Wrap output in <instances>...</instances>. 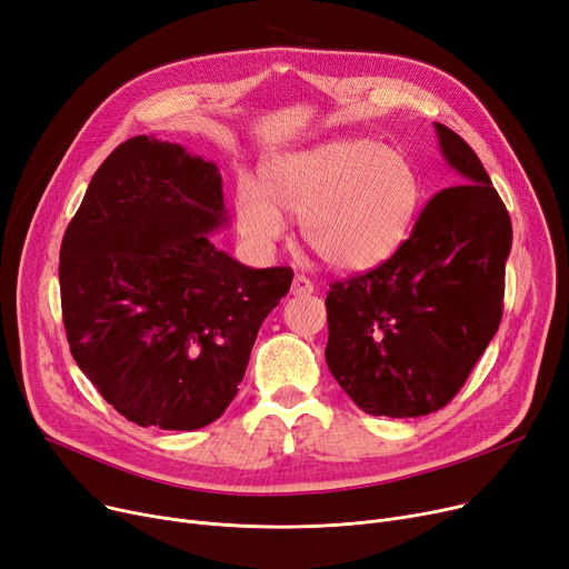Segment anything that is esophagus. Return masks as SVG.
Masks as SVG:
<instances>
[{"label":"esophagus","mask_w":569,"mask_h":569,"mask_svg":"<svg viewBox=\"0 0 569 569\" xmlns=\"http://www.w3.org/2000/svg\"><path fill=\"white\" fill-rule=\"evenodd\" d=\"M290 292L292 295H311L313 292V283L307 277H302V274H295Z\"/></svg>","instance_id":"esophagus-1"}]
</instances>
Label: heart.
I'll return each instance as SVG.
<instances>
[{"label": "heart", "mask_w": 569, "mask_h": 569, "mask_svg": "<svg viewBox=\"0 0 569 569\" xmlns=\"http://www.w3.org/2000/svg\"><path fill=\"white\" fill-rule=\"evenodd\" d=\"M262 186L242 179L234 221L247 242L267 251L302 214L307 247L337 272H367L410 237L422 207V179L399 149L371 138H332L292 149L262 168Z\"/></svg>", "instance_id": "heart-1"}]
</instances>
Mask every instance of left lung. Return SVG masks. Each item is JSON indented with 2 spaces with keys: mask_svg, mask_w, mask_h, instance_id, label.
<instances>
[{
  "mask_svg": "<svg viewBox=\"0 0 569 569\" xmlns=\"http://www.w3.org/2000/svg\"><path fill=\"white\" fill-rule=\"evenodd\" d=\"M459 187L436 193L406 244L327 292L325 360L369 415L420 417L450 403L493 339L512 221L470 144L433 124Z\"/></svg>",
  "mask_w": 569,
  "mask_h": 569,
  "instance_id": "8db88e82",
  "label": "left lung"
}]
</instances>
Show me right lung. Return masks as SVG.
Masks as SVG:
<instances>
[{
	"label": "right lung",
	"mask_w": 569,
	"mask_h": 569,
	"mask_svg": "<svg viewBox=\"0 0 569 569\" xmlns=\"http://www.w3.org/2000/svg\"><path fill=\"white\" fill-rule=\"evenodd\" d=\"M214 161L136 136L94 172L59 251L71 355L127 420L202 429L230 406L288 267L253 269L212 244L228 226Z\"/></svg>",
	"instance_id": "add662e5"
}]
</instances>
